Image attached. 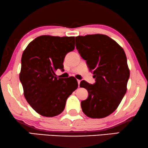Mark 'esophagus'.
<instances>
[{"instance_id": "obj_1", "label": "esophagus", "mask_w": 148, "mask_h": 148, "mask_svg": "<svg viewBox=\"0 0 148 148\" xmlns=\"http://www.w3.org/2000/svg\"><path fill=\"white\" fill-rule=\"evenodd\" d=\"M77 82H78V86H79V85H80V82H81V81H80V80H77Z\"/></svg>"}]
</instances>
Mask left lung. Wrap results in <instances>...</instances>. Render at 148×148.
<instances>
[{"label": "left lung", "mask_w": 148, "mask_h": 148, "mask_svg": "<svg viewBox=\"0 0 148 148\" xmlns=\"http://www.w3.org/2000/svg\"><path fill=\"white\" fill-rule=\"evenodd\" d=\"M76 48L96 78L94 84L83 80L88 98L81 103L83 112L92 119L104 118L114 112L127 92L130 71L127 56L119 44L104 34L75 37Z\"/></svg>", "instance_id": "8db88e82"}]
</instances>
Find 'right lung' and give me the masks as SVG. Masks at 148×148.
Instances as JSON below:
<instances>
[{
  "instance_id": "1",
  "label": "right lung",
  "mask_w": 148,
  "mask_h": 148,
  "mask_svg": "<svg viewBox=\"0 0 148 148\" xmlns=\"http://www.w3.org/2000/svg\"><path fill=\"white\" fill-rule=\"evenodd\" d=\"M75 49V37L40 36L28 44L21 57L19 79L24 96L38 114L52 117L64 110L68 97L78 88L73 77L66 79L56 77L63 71V61Z\"/></svg>"
}]
</instances>
